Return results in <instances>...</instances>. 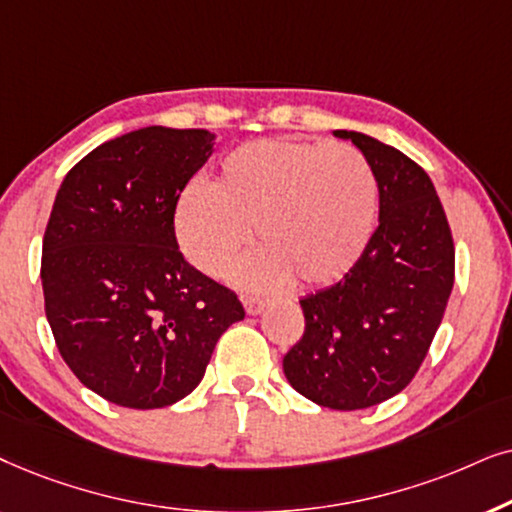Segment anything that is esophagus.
<instances>
[{
  "mask_svg": "<svg viewBox=\"0 0 512 512\" xmlns=\"http://www.w3.org/2000/svg\"><path fill=\"white\" fill-rule=\"evenodd\" d=\"M267 299H262V297H250V295H245L243 297V306H245V313H248V316H257V313H262L264 309H267Z\"/></svg>",
  "mask_w": 512,
  "mask_h": 512,
  "instance_id": "obj_1",
  "label": "esophagus"
}]
</instances>
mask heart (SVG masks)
I'll use <instances>...</instances> for the list:
<instances>
[{
    "instance_id": "heart-1",
    "label": "heart",
    "mask_w": 512,
    "mask_h": 512,
    "mask_svg": "<svg viewBox=\"0 0 512 512\" xmlns=\"http://www.w3.org/2000/svg\"><path fill=\"white\" fill-rule=\"evenodd\" d=\"M377 217V175L356 147L257 140L224 156L213 187L182 192L175 234L196 267L224 278L257 227L264 250L245 264L241 281L267 290L299 278L316 288L356 267Z\"/></svg>"
}]
</instances>
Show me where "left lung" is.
Returning <instances> with one entry per match:
<instances>
[{
	"label": "left lung",
	"instance_id": "left-lung-1",
	"mask_svg": "<svg viewBox=\"0 0 512 512\" xmlns=\"http://www.w3.org/2000/svg\"><path fill=\"white\" fill-rule=\"evenodd\" d=\"M377 175L379 227L342 281L299 299L304 335L283 358L290 386L330 410H365L398 395L424 363L454 285V241L426 170L356 131Z\"/></svg>",
	"mask_w": 512,
	"mask_h": 512
}]
</instances>
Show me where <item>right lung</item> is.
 Returning <instances> with one entry per match:
<instances>
[{"instance_id":"1","label":"right lung","mask_w":512,"mask_h":512,"mask_svg":"<svg viewBox=\"0 0 512 512\" xmlns=\"http://www.w3.org/2000/svg\"><path fill=\"white\" fill-rule=\"evenodd\" d=\"M213 142L203 128H140L86 154L56 194L42 245L46 318L67 367L114 405L185 398L245 316L175 238L177 199Z\"/></svg>"}]
</instances>
